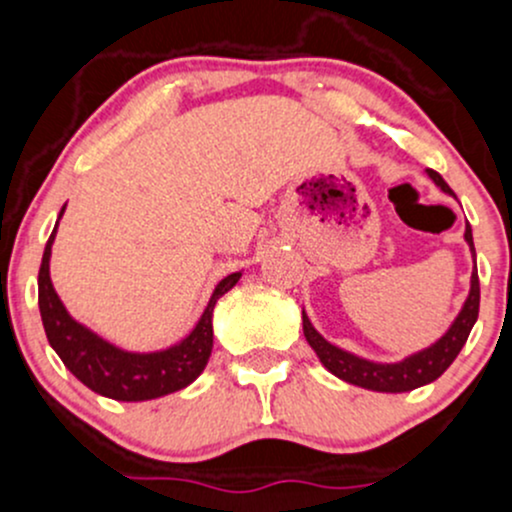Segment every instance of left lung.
<instances>
[{
  "label": "left lung",
  "instance_id": "left-lung-1",
  "mask_svg": "<svg viewBox=\"0 0 512 512\" xmlns=\"http://www.w3.org/2000/svg\"><path fill=\"white\" fill-rule=\"evenodd\" d=\"M427 174L429 179L441 188V191L456 198V193L451 191L449 184L441 179L437 171L429 169ZM464 238L471 245L473 257H476L469 225H466ZM478 304H481V287H478V272L476 267H473L469 299L464 301V309L459 311V316H456L449 331H446L437 343H432V346L424 348V351L410 355V358L400 360V363H373V360L358 358V355L328 343L326 338L311 326L309 316H306L304 311H301V321H304V336L306 341H309V346L314 348L316 355H319L324 368L331 370L336 378L346 380V383L351 385L365 387V390H375V392H407V390H414V387H422L432 383V380H437L439 375L454 363V358L459 355L461 348H464L466 338H469L473 324H476Z\"/></svg>",
  "mask_w": 512,
  "mask_h": 512
}]
</instances>
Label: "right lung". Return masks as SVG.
Wrapping results in <instances>:
<instances>
[{
	"label": "right lung",
	"instance_id": "obj_1",
	"mask_svg": "<svg viewBox=\"0 0 512 512\" xmlns=\"http://www.w3.org/2000/svg\"><path fill=\"white\" fill-rule=\"evenodd\" d=\"M63 211H66V206L61 208V215ZM53 238H56V228L46 242L39 270L41 321L51 348L80 383L102 397H110V400L142 402L184 390L203 373L213 351V306L225 292H230L238 284L242 277L240 272L220 279L201 321L184 341L157 353H129L78 324L66 311L63 301L58 299L51 284V274H48Z\"/></svg>",
	"mask_w": 512,
	"mask_h": 512
}]
</instances>
